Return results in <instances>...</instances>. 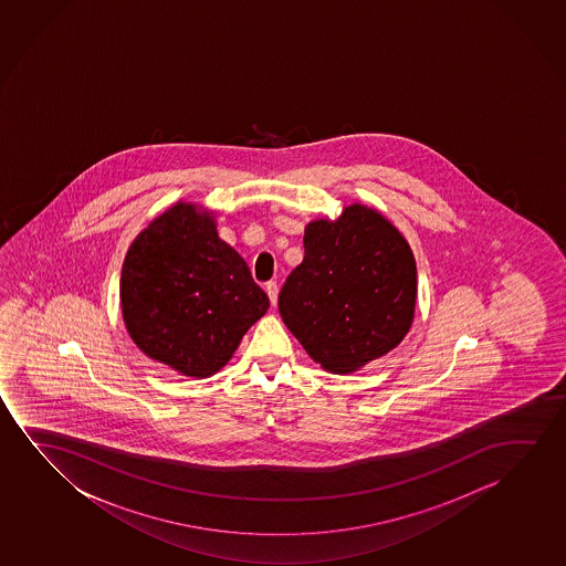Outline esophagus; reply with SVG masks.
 Masks as SVG:
<instances>
[{
	"label": "esophagus",
	"mask_w": 566,
	"mask_h": 566,
	"mask_svg": "<svg viewBox=\"0 0 566 566\" xmlns=\"http://www.w3.org/2000/svg\"><path fill=\"white\" fill-rule=\"evenodd\" d=\"M266 294H269V300H271L272 305H276V300H279V284L276 282H266Z\"/></svg>",
	"instance_id": "esophagus-1"
}]
</instances>
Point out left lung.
Returning <instances> with one entry per match:
<instances>
[{
	"instance_id": "left-lung-1",
	"label": "left lung",
	"mask_w": 566,
	"mask_h": 566,
	"mask_svg": "<svg viewBox=\"0 0 566 566\" xmlns=\"http://www.w3.org/2000/svg\"><path fill=\"white\" fill-rule=\"evenodd\" d=\"M302 264L280 290L287 328L326 371L352 373L410 331L418 269L402 233L361 205L305 228Z\"/></svg>"
}]
</instances>
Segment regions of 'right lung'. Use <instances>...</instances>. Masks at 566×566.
<instances>
[{"label": "right lung", "mask_w": 566, "mask_h": 566, "mask_svg": "<svg viewBox=\"0 0 566 566\" xmlns=\"http://www.w3.org/2000/svg\"><path fill=\"white\" fill-rule=\"evenodd\" d=\"M122 311L148 357L189 377L228 364L269 297L210 214L178 202L137 235L122 271Z\"/></svg>", "instance_id": "1"}]
</instances>
